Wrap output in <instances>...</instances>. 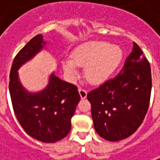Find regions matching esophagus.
Wrapping results in <instances>:
<instances>
[{
  "instance_id": "34e87169",
  "label": "esophagus",
  "mask_w": 160,
  "mask_h": 160,
  "mask_svg": "<svg viewBox=\"0 0 160 160\" xmlns=\"http://www.w3.org/2000/svg\"><path fill=\"white\" fill-rule=\"evenodd\" d=\"M79 92H80V98H86L87 95V91L84 88H81V87H79Z\"/></svg>"
}]
</instances>
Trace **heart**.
<instances>
[{"label":"heart","mask_w":160,"mask_h":160,"mask_svg":"<svg viewBox=\"0 0 160 160\" xmlns=\"http://www.w3.org/2000/svg\"><path fill=\"white\" fill-rule=\"evenodd\" d=\"M122 58L120 47L103 41H90L80 45L72 57L63 60L64 72L70 78L78 74V67L86 66L85 78L89 83L98 84L113 73Z\"/></svg>","instance_id":"heart-1"}]
</instances>
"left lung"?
Instances as JSON below:
<instances>
[{
	"mask_svg": "<svg viewBox=\"0 0 160 160\" xmlns=\"http://www.w3.org/2000/svg\"><path fill=\"white\" fill-rule=\"evenodd\" d=\"M151 90L150 64L134 42L120 73L87 94L98 135L118 141L134 134L148 112Z\"/></svg>",
	"mask_w": 160,
	"mask_h": 160,
	"instance_id": "obj_1",
	"label": "left lung"
}]
</instances>
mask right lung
<instances>
[{
  "label": "right lung",
  "instance_id": "add662e5",
  "mask_svg": "<svg viewBox=\"0 0 160 160\" xmlns=\"http://www.w3.org/2000/svg\"><path fill=\"white\" fill-rule=\"evenodd\" d=\"M45 43L38 34L16 55L10 71L9 92L16 118L26 134L38 141L51 143L69 133L71 118L80 96L76 86L63 81L54 73L43 90L32 93L24 88L18 70L43 49Z\"/></svg>",
  "mask_w": 160,
  "mask_h": 160
}]
</instances>
